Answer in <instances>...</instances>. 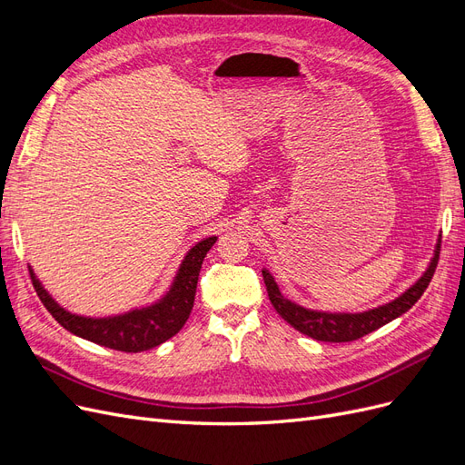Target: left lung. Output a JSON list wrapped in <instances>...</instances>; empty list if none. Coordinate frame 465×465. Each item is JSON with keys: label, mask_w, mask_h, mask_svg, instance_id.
<instances>
[{"label": "left lung", "mask_w": 465, "mask_h": 465, "mask_svg": "<svg viewBox=\"0 0 465 465\" xmlns=\"http://www.w3.org/2000/svg\"><path fill=\"white\" fill-rule=\"evenodd\" d=\"M442 238V236H440ZM440 238L439 244L434 250V258L430 260V265L423 273L413 287L407 289L400 299L391 301L384 306H378L374 311L361 312V314H328V312H316V311H306V308L291 302L281 294L277 283L273 281L272 273H263V283L267 289V297H270L277 314L283 318L294 330L301 333L314 337L318 341H331V343H345V341H355L359 337L367 335L378 328H382L384 323L396 320L398 316L405 314L410 308L420 299L430 283L434 275L436 263H439L440 256Z\"/></svg>", "instance_id": "left-lung-1"}]
</instances>
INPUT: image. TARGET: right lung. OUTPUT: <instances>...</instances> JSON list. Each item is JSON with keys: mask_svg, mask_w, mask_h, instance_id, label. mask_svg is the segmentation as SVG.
Masks as SVG:
<instances>
[{"mask_svg": "<svg viewBox=\"0 0 465 465\" xmlns=\"http://www.w3.org/2000/svg\"><path fill=\"white\" fill-rule=\"evenodd\" d=\"M215 241L217 236H209L188 252V256L180 265L171 291L166 292L163 301L142 308V311H134L114 318H83L67 312L58 302H54L50 294L42 289L33 270L31 279L42 304L46 306V311L67 331L103 347L124 351V353H142V351L153 349L164 343L166 340H171L186 323L193 308L195 287H198L203 258L209 248L215 244Z\"/></svg>", "mask_w": 465, "mask_h": 465, "instance_id": "1", "label": "right lung"}]
</instances>
